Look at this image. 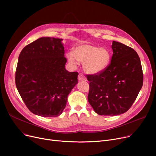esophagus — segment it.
<instances>
[{"label": "esophagus", "instance_id": "1", "mask_svg": "<svg viewBox=\"0 0 156 156\" xmlns=\"http://www.w3.org/2000/svg\"><path fill=\"white\" fill-rule=\"evenodd\" d=\"M78 79L79 81H87V78L84 76L83 73H80Z\"/></svg>", "mask_w": 156, "mask_h": 156}]
</instances>
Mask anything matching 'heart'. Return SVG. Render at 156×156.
<instances>
[{"mask_svg": "<svg viewBox=\"0 0 156 156\" xmlns=\"http://www.w3.org/2000/svg\"><path fill=\"white\" fill-rule=\"evenodd\" d=\"M67 57L73 64H76L78 61L83 62L84 69L87 73L97 74L108 66L111 54L107 48L87 43L76 47L73 52L67 54Z\"/></svg>", "mask_w": 156, "mask_h": 156, "instance_id": "b5f03b06", "label": "heart"}]
</instances>
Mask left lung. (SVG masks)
<instances>
[{
	"mask_svg": "<svg viewBox=\"0 0 156 156\" xmlns=\"http://www.w3.org/2000/svg\"><path fill=\"white\" fill-rule=\"evenodd\" d=\"M111 62L103 71L87 75L88 101L95 112L102 116L126 112L133 105L143 85L142 68L133 48L113 41Z\"/></svg>",
	"mask_w": 156,
	"mask_h": 156,
	"instance_id": "obj_1",
	"label": "left lung"
}]
</instances>
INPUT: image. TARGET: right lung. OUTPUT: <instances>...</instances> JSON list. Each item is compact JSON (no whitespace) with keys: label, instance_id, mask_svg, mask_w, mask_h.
Masks as SVG:
<instances>
[{"label":"right lung","instance_id":"obj_1","mask_svg":"<svg viewBox=\"0 0 156 156\" xmlns=\"http://www.w3.org/2000/svg\"><path fill=\"white\" fill-rule=\"evenodd\" d=\"M62 39L42 37L24 47L18 58L15 82L28 109L42 117H57L78 83V72L64 66Z\"/></svg>","mask_w":156,"mask_h":156}]
</instances>
